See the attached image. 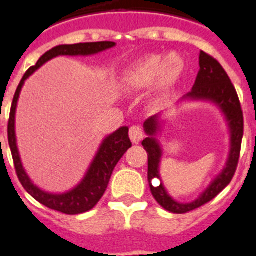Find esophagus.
<instances>
[{"label": "esophagus", "mask_w": 256, "mask_h": 256, "mask_svg": "<svg viewBox=\"0 0 256 256\" xmlns=\"http://www.w3.org/2000/svg\"><path fill=\"white\" fill-rule=\"evenodd\" d=\"M128 135H130V139L134 144H139L144 138V130L140 125H134L130 128Z\"/></svg>", "instance_id": "esophagus-1"}]
</instances>
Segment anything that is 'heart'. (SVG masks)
I'll return each mask as SVG.
<instances>
[{"label":"heart","mask_w":256,"mask_h":256,"mask_svg":"<svg viewBox=\"0 0 256 256\" xmlns=\"http://www.w3.org/2000/svg\"><path fill=\"white\" fill-rule=\"evenodd\" d=\"M182 58L177 54H150L135 62L124 72L122 82L130 90H142L158 82V89L166 92L182 75Z\"/></svg>","instance_id":"1"}]
</instances>
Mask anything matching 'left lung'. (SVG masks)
Wrapping results in <instances>:
<instances>
[{
    "label": "left lung",
    "instance_id": "left-lung-1",
    "mask_svg": "<svg viewBox=\"0 0 256 256\" xmlns=\"http://www.w3.org/2000/svg\"><path fill=\"white\" fill-rule=\"evenodd\" d=\"M199 66L200 70L198 72L192 90L186 94L184 100H209L217 104L228 122L230 132H231V146H230L228 160L222 172L212 181L208 188L196 200L192 202H178L168 194L162 182L160 185H154V180H160V163L162 158V148L156 138L160 128V116L156 114L149 117L144 122V130L148 138H145L142 144L148 153L149 188L154 199L160 206L176 214L188 213L204 206L217 196L231 182L240 158L241 142L244 136V114L240 100L224 68L220 66L217 60L202 50H200Z\"/></svg>",
    "mask_w": 256,
    "mask_h": 256
}]
</instances>
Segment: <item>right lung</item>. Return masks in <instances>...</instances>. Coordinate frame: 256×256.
I'll return each mask as SVG.
<instances>
[{"mask_svg":"<svg viewBox=\"0 0 256 256\" xmlns=\"http://www.w3.org/2000/svg\"><path fill=\"white\" fill-rule=\"evenodd\" d=\"M116 46L114 42H93V43H78V44H62L52 48L46 52L38 60L36 66H32L25 72L20 82L19 86L16 89L14 96L12 104H11L10 118H8V145H10L11 154H12L14 164H15L16 174L19 177L22 188L40 204L46 206L47 208L61 212L65 214H80L90 210L96 206L100 198L104 194L107 188L110 178L112 176L114 167L118 160L122 158L128 148H131V142L128 138V128L122 126L114 134L108 135L103 142L100 144V149L94 156L93 162L89 167L88 172L82 180V182L72 188V190L64 192V194H50L46 192L42 188L34 185L32 180L25 172L22 167V160H20L19 149L16 144V134H15V114L19 100L20 92L25 80L30 76L34 71L38 70L42 65L50 60L57 56H90V54H100L103 50L112 48Z\"/></svg>","mask_w":256,"mask_h":256,"instance_id":"obj_1","label":"right lung"}]
</instances>
